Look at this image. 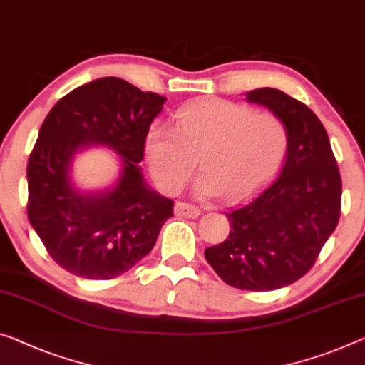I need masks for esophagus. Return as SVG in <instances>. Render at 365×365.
<instances>
[{
	"instance_id": "34e87169",
	"label": "esophagus",
	"mask_w": 365,
	"mask_h": 365,
	"mask_svg": "<svg viewBox=\"0 0 365 365\" xmlns=\"http://www.w3.org/2000/svg\"><path fill=\"white\" fill-rule=\"evenodd\" d=\"M175 214L178 217H186V218H195L200 215V209L192 204H187V202H178L175 205Z\"/></svg>"
}]
</instances>
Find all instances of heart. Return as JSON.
<instances>
[{"label": "heart", "mask_w": 365, "mask_h": 365, "mask_svg": "<svg viewBox=\"0 0 365 365\" xmlns=\"http://www.w3.org/2000/svg\"><path fill=\"white\" fill-rule=\"evenodd\" d=\"M287 145V125L279 115L212 98L179 109L176 133L160 124L151 127L145 138V158L166 192L181 190L199 161L204 175L195 190L237 200L277 171Z\"/></svg>", "instance_id": "1"}]
</instances>
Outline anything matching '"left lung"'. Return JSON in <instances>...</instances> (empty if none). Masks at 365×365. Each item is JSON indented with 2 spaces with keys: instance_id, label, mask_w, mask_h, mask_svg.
Wrapping results in <instances>:
<instances>
[{
  "instance_id": "left-lung-1",
  "label": "left lung",
  "mask_w": 365,
  "mask_h": 365,
  "mask_svg": "<svg viewBox=\"0 0 365 365\" xmlns=\"http://www.w3.org/2000/svg\"><path fill=\"white\" fill-rule=\"evenodd\" d=\"M285 122L287 155L279 175L228 210L230 233L205 250L223 282L240 290H276L304 277L341 215L339 168L328 133L304 103L274 88L246 93Z\"/></svg>"
}]
</instances>
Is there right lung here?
I'll list each match as a JSON object with an SVG mask.
<instances>
[{"label": "right lung", "instance_id": "obj_1", "mask_svg": "<svg viewBox=\"0 0 365 365\" xmlns=\"http://www.w3.org/2000/svg\"><path fill=\"white\" fill-rule=\"evenodd\" d=\"M165 101L108 76L73 89L50 109L27 163V217L61 269L114 279L155 246L175 202L147 187L137 163ZM91 143L117 150L123 173L114 190L85 196L69 182V163Z\"/></svg>", "mask_w": 365, "mask_h": 365}]
</instances>
